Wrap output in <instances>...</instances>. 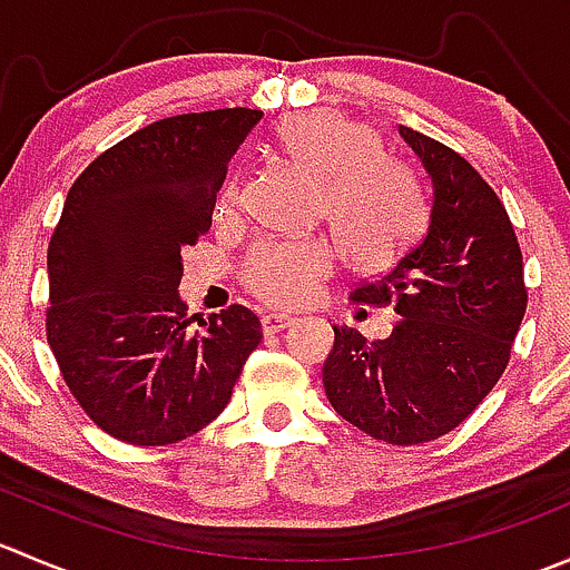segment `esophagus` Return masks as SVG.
I'll return each instance as SVG.
<instances>
[{
	"label": "esophagus",
	"mask_w": 570,
	"mask_h": 570,
	"mask_svg": "<svg viewBox=\"0 0 570 570\" xmlns=\"http://www.w3.org/2000/svg\"><path fill=\"white\" fill-rule=\"evenodd\" d=\"M292 322L295 320L286 317V314H264L262 327H264V333H278V331H284V327H289Z\"/></svg>",
	"instance_id": "esophagus-1"
}]
</instances>
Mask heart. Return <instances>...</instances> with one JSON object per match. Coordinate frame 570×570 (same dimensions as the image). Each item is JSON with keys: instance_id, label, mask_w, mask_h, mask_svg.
I'll return each instance as SVG.
<instances>
[{"instance_id": "obj_1", "label": "heart", "mask_w": 570, "mask_h": 570, "mask_svg": "<svg viewBox=\"0 0 570 570\" xmlns=\"http://www.w3.org/2000/svg\"><path fill=\"white\" fill-rule=\"evenodd\" d=\"M278 146L297 170L322 184V209L338 248L358 269H381L419 232L422 193L411 170L381 154L366 124L333 109L297 112L281 124ZM239 198V174L226 178L217 209ZM333 267L322 243H262L245 258V286L262 301H308Z\"/></svg>"}]
</instances>
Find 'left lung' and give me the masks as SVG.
Masks as SVG:
<instances>
[{
    "label": "left lung",
    "mask_w": 570,
    "mask_h": 570,
    "mask_svg": "<svg viewBox=\"0 0 570 570\" xmlns=\"http://www.w3.org/2000/svg\"><path fill=\"white\" fill-rule=\"evenodd\" d=\"M433 181L424 237L350 301L389 306L396 325L370 342L333 325L322 383L333 411L361 433L416 446L455 430L510 364L527 312L524 258L508 209L458 151L400 126Z\"/></svg>",
    "instance_id": "left-lung-1"
}]
</instances>
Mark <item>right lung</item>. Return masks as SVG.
<instances>
[{
    "label": "right lung",
    "instance_id": "add662e5",
    "mask_svg": "<svg viewBox=\"0 0 570 570\" xmlns=\"http://www.w3.org/2000/svg\"><path fill=\"white\" fill-rule=\"evenodd\" d=\"M262 109L154 120L68 189L49 243L46 338L68 392L124 444L165 446L220 416L262 342L250 308L189 331L181 253L212 226L228 159Z\"/></svg>",
    "mask_w": 570,
    "mask_h": 570
}]
</instances>
